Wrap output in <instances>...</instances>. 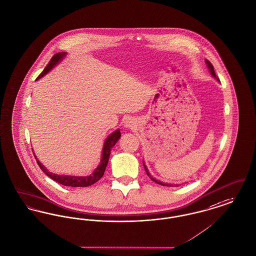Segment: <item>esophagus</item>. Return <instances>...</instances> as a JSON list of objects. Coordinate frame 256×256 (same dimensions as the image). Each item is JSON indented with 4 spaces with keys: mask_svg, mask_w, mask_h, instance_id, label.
<instances>
[{
    "mask_svg": "<svg viewBox=\"0 0 256 256\" xmlns=\"http://www.w3.org/2000/svg\"><path fill=\"white\" fill-rule=\"evenodd\" d=\"M134 120H132V119H128L124 122V126L128 128H134Z\"/></svg>",
    "mask_w": 256,
    "mask_h": 256,
    "instance_id": "esophagus-1",
    "label": "esophagus"
}]
</instances>
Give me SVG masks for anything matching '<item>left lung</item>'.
Wrapping results in <instances>:
<instances>
[{"label":"left lung","mask_w":256,"mask_h":256,"mask_svg":"<svg viewBox=\"0 0 256 256\" xmlns=\"http://www.w3.org/2000/svg\"><path fill=\"white\" fill-rule=\"evenodd\" d=\"M206 62V64H207V66H208V68H209V72H210V76H212L214 78H216L218 81H220L218 80V78L216 77V72H214V66H212V64H210V62L208 60H205ZM143 166H144V168H145V171H146V173H147V175L149 176V178H150V180H154V182H156V184H162V186H179V184H167V182H160V180H156V178H154L152 175H150V172H149V170H148V168H147V166H145V162H143Z\"/></svg>","instance_id":"left-lung-1"}]
</instances>
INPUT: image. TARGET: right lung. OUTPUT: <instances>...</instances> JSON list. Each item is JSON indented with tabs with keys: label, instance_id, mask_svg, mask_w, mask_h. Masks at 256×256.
Instances as JSON below:
<instances>
[{
	"label": "right lung",
	"instance_id": "obj_1",
	"mask_svg": "<svg viewBox=\"0 0 256 256\" xmlns=\"http://www.w3.org/2000/svg\"><path fill=\"white\" fill-rule=\"evenodd\" d=\"M66 52H59L56 53L50 62H48V64L46 66V68L42 70V72L40 74V76L36 79H40L42 77L46 76L50 70H52L60 60H62L66 56ZM120 137V130H115L114 132H112L110 136H108L104 141V148L102 152V158H100V162L98 166V167L94 169V171L89 175V176H70V175H58V174H54L52 172H49L48 169L46 166H44L34 156L36 162L38 166L40 167V169L46 173V175L51 178L52 180H56L57 182H59L62 186H72V188H77V186H89L94 184V182H96L100 180L106 171V166L109 160V156H110V152L111 149L115 146V144L119 141Z\"/></svg>",
	"mask_w": 256,
	"mask_h": 256
}]
</instances>
